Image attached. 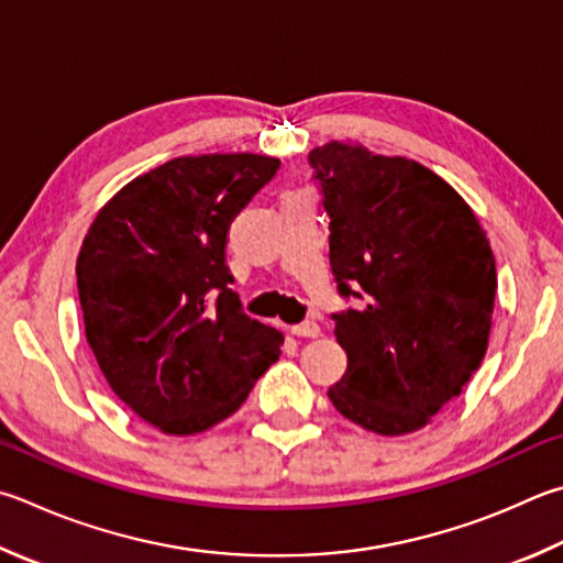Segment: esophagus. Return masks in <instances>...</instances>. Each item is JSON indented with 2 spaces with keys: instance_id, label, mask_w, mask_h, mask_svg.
I'll use <instances>...</instances> for the list:
<instances>
[{
  "instance_id": "1",
  "label": "esophagus",
  "mask_w": 563,
  "mask_h": 563,
  "mask_svg": "<svg viewBox=\"0 0 563 563\" xmlns=\"http://www.w3.org/2000/svg\"><path fill=\"white\" fill-rule=\"evenodd\" d=\"M292 334L295 336H308V340H314V336H320V324H317L314 320H308L302 324H295L292 327Z\"/></svg>"
}]
</instances>
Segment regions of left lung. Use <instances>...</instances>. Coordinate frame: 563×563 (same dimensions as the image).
Returning <instances> with one entry per match:
<instances>
[{
	"label": "left lung",
	"mask_w": 563,
	"mask_h": 563,
	"mask_svg": "<svg viewBox=\"0 0 563 563\" xmlns=\"http://www.w3.org/2000/svg\"><path fill=\"white\" fill-rule=\"evenodd\" d=\"M330 213L332 314L346 372L330 401L379 435L413 433L455 398L487 352L497 271L465 199L423 165L327 142L310 152Z\"/></svg>",
	"instance_id": "1"
}]
</instances>
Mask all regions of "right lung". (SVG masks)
<instances>
[{
	"label": "right lung",
	"mask_w": 563,
	"mask_h": 563,
	"mask_svg": "<svg viewBox=\"0 0 563 563\" xmlns=\"http://www.w3.org/2000/svg\"><path fill=\"white\" fill-rule=\"evenodd\" d=\"M278 167L251 152L169 159L125 184L86 233V340L120 401L162 433L236 413L280 356L283 332L241 310L227 265L231 221Z\"/></svg>",
	"instance_id": "add662e5"
}]
</instances>
